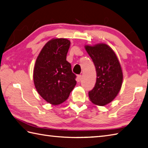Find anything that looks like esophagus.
Returning a JSON list of instances; mask_svg holds the SVG:
<instances>
[{"label":"esophagus","mask_w":148,"mask_h":148,"mask_svg":"<svg viewBox=\"0 0 148 148\" xmlns=\"http://www.w3.org/2000/svg\"><path fill=\"white\" fill-rule=\"evenodd\" d=\"M81 75H77V81H78V82H79V81H81Z\"/></svg>","instance_id":"34e87169"}]
</instances>
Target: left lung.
<instances>
[{
	"label": "left lung",
	"mask_w": 148,
	"mask_h": 148,
	"mask_svg": "<svg viewBox=\"0 0 148 148\" xmlns=\"http://www.w3.org/2000/svg\"><path fill=\"white\" fill-rule=\"evenodd\" d=\"M87 53L95 66L97 80L93 88L88 92L93 103L105 106L117 96L123 82L120 64L114 51L106 44L85 46Z\"/></svg>",
	"instance_id": "1"
}]
</instances>
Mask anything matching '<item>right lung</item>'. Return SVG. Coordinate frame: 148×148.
<instances>
[{
	"mask_svg": "<svg viewBox=\"0 0 148 148\" xmlns=\"http://www.w3.org/2000/svg\"><path fill=\"white\" fill-rule=\"evenodd\" d=\"M70 40L53 39L47 42L37 56L34 69V82L42 98L52 105L68 99L76 84V74L66 60Z\"/></svg>",
	"mask_w": 148,
	"mask_h": 148,
	"instance_id": "add662e5",
	"label": "right lung"
}]
</instances>
